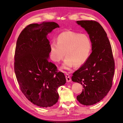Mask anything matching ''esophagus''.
<instances>
[{
  "mask_svg": "<svg viewBox=\"0 0 123 123\" xmlns=\"http://www.w3.org/2000/svg\"><path fill=\"white\" fill-rule=\"evenodd\" d=\"M66 80H67V82H70L71 81V78H70V75L68 74H66Z\"/></svg>",
  "mask_w": 123,
  "mask_h": 123,
  "instance_id": "34e87169",
  "label": "esophagus"
}]
</instances>
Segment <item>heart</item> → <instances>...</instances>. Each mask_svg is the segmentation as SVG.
Returning a JSON list of instances; mask_svg holds the SVG:
<instances>
[{"instance_id":"1","label":"heart","mask_w":123,"mask_h":123,"mask_svg":"<svg viewBox=\"0 0 123 123\" xmlns=\"http://www.w3.org/2000/svg\"><path fill=\"white\" fill-rule=\"evenodd\" d=\"M50 57L58 63L64 60L61 67L62 70H70L74 66L80 67L87 61L92 49V42L89 36L67 31L57 36V42L52 41L49 46Z\"/></svg>"}]
</instances>
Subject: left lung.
<instances>
[{
	"mask_svg": "<svg viewBox=\"0 0 123 123\" xmlns=\"http://www.w3.org/2000/svg\"><path fill=\"white\" fill-rule=\"evenodd\" d=\"M92 42V53L88 60L73 74L72 80L83 86L77 100L86 106L98 103L108 93L112 86L115 62L107 34L99 23L93 20H78Z\"/></svg>",
	"mask_w": 123,
	"mask_h": 123,
	"instance_id": "obj_1",
	"label": "left lung"
}]
</instances>
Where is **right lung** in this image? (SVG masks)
Instances as JSON below:
<instances>
[{
	"label": "right lung",
	"instance_id": "obj_1",
	"mask_svg": "<svg viewBox=\"0 0 123 123\" xmlns=\"http://www.w3.org/2000/svg\"><path fill=\"white\" fill-rule=\"evenodd\" d=\"M60 27L53 22L31 24L17 39L14 70L20 90L28 100L41 107L55 105L59 99L57 89L66 83L63 73L57 71L49 61L50 53L48 34Z\"/></svg>",
	"mask_w": 123,
	"mask_h": 123
}]
</instances>
